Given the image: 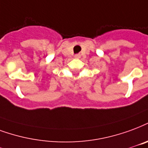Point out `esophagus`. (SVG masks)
I'll list each match as a JSON object with an SVG mask.
<instances>
[{
	"instance_id": "obj_1",
	"label": "esophagus",
	"mask_w": 148,
	"mask_h": 148,
	"mask_svg": "<svg viewBox=\"0 0 148 148\" xmlns=\"http://www.w3.org/2000/svg\"><path fill=\"white\" fill-rule=\"evenodd\" d=\"M75 57H79V55H76V56H75Z\"/></svg>"
}]
</instances>
